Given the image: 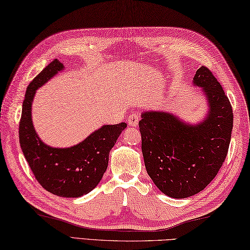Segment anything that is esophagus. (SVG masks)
Instances as JSON below:
<instances>
[{
  "instance_id": "obj_1",
  "label": "esophagus",
  "mask_w": 250,
  "mask_h": 250,
  "mask_svg": "<svg viewBox=\"0 0 250 250\" xmlns=\"http://www.w3.org/2000/svg\"><path fill=\"white\" fill-rule=\"evenodd\" d=\"M139 120H140L139 114H137V113H133V114L129 115L127 122H128V125L129 126H137Z\"/></svg>"
}]
</instances>
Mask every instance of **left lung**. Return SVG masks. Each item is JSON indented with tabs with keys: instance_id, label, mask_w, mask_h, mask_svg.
I'll return each instance as SVG.
<instances>
[{
	"instance_id": "obj_1",
	"label": "left lung",
	"mask_w": 250,
	"mask_h": 250,
	"mask_svg": "<svg viewBox=\"0 0 250 250\" xmlns=\"http://www.w3.org/2000/svg\"><path fill=\"white\" fill-rule=\"evenodd\" d=\"M194 83L204 88L210 104L202 123L186 125L164 112H145L139 122L146 168L172 198L190 197L209 185L225 161L232 135V105L212 72L201 66Z\"/></svg>"
}]
</instances>
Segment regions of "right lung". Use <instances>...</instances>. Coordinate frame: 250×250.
Masks as SVG:
<instances>
[{
  "instance_id": "add662e5",
  "label": "right lung",
  "mask_w": 250,
  "mask_h": 250,
  "mask_svg": "<svg viewBox=\"0 0 250 250\" xmlns=\"http://www.w3.org/2000/svg\"><path fill=\"white\" fill-rule=\"evenodd\" d=\"M62 69V63L55 59L28 86L20 122V144L34 176L45 190L60 197L78 198L101 181L109 152L127 125H104L83 143L66 149L51 148L42 143L32 126V99L38 88Z\"/></svg>"
}]
</instances>
